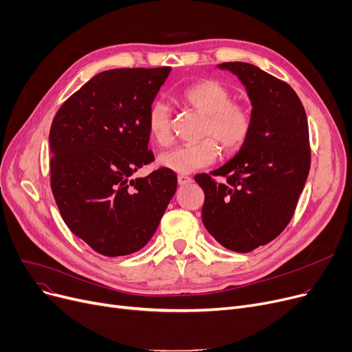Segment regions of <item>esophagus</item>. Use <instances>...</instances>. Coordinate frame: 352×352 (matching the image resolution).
<instances>
[{"instance_id":"1","label":"esophagus","mask_w":352,"mask_h":352,"mask_svg":"<svg viewBox=\"0 0 352 352\" xmlns=\"http://www.w3.org/2000/svg\"><path fill=\"white\" fill-rule=\"evenodd\" d=\"M177 183L180 186H185V185H189V183H192V177L186 176V175H179L177 176Z\"/></svg>"}]
</instances>
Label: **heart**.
<instances>
[{"label":"heart","instance_id":"b5f03b06","mask_svg":"<svg viewBox=\"0 0 352 352\" xmlns=\"http://www.w3.org/2000/svg\"><path fill=\"white\" fill-rule=\"evenodd\" d=\"M180 102L188 109L204 116L200 139L196 144L179 146L159 156V164L175 173H192L212 164L219 150L232 155L248 142L254 127V116L242 103L233 102L232 91L222 82L205 78L182 91ZM150 139L157 146L167 147L173 142L170 109L162 102L150 106L146 117Z\"/></svg>","mask_w":352,"mask_h":352}]
</instances>
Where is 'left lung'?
Segmentation results:
<instances>
[{
  "label": "left lung",
  "instance_id": "8db88e82",
  "mask_svg": "<svg viewBox=\"0 0 352 352\" xmlns=\"http://www.w3.org/2000/svg\"><path fill=\"white\" fill-rule=\"evenodd\" d=\"M242 81L252 103L254 127L238 155L195 176L205 192L202 221L233 252H250L287 228L309 173L311 148L305 109L294 89L249 63H222Z\"/></svg>",
  "mask_w": 352,
  "mask_h": 352
}]
</instances>
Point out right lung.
Listing matches in <instances>:
<instances>
[{
    "instance_id": "add662e5",
    "label": "right lung",
    "mask_w": 352,
    "mask_h": 352,
    "mask_svg": "<svg viewBox=\"0 0 352 352\" xmlns=\"http://www.w3.org/2000/svg\"><path fill=\"white\" fill-rule=\"evenodd\" d=\"M170 67L98 73L65 100L50 129L52 190L63 221L104 256L138 252L156 232L177 186L155 160L146 117Z\"/></svg>"
}]
</instances>
